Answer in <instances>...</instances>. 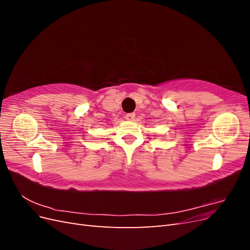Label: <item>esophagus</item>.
<instances>
[{
  "label": "esophagus",
  "instance_id": "34e87169",
  "mask_svg": "<svg viewBox=\"0 0 250 250\" xmlns=\"http://www.w3.org/2000/svg\"><path fill=\"white\" fill-rule=\"evenodd\" d=\"M125 119L127 121H129V122H132V121H134V119H135V113H127V115L125 116Z\"/></svg>",
  "mask_w": 250,
  "mask_h": 250
}]
</instances>
